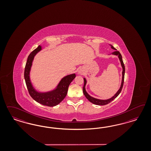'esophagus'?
<instances>
[{"label":"esophagus","instance_id":"esophagus-1","mask_svg":"<svg viewBox=\"0 0 151 151\" xmlns=\"http://www.w3.org/2000/svg\"><path fill=\"white\" fill-rule=\"evenodd\" d=\"M78 73H79V74H81V75H82V73H83L81 70H80V71L78 72Z\"/></svg>","mask_w":151,"mask_h":151}]
</instances>
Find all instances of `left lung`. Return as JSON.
I'll use <instances>...</instances> for the list:
<instances>
[{
	"instance_id": "left-lung-1",
	"label": "left lung",
	"mask_w": 151,
	"mask_h": 151,
	"mask_svg": "<svg viewBox=\"0 0 151 151\" xmlns=\"http://www.w3.org/2000/svg\"><path fill=\"white\" fill-rule=\"evenodd\" d=\"M111 46V48L114 49V50H116L114 47L112 45H110ZM112 54L115 55H118L119 56V59L121 61V64L122 65V67L123 68V71H122V83H121V87L119 89V91L117 92V93L114 95V96H113L112 98H111L110 99H108V100H99V99H95L93 97H92L91 96H90L88 93H87L86 90H85V85L86 84V79L84 78H83V80H84V85H83V94L85 96V97H86L88 100L89 101H90L91 103L93 104H95L97 105H106L108 104H109L110 102H111V101L114 100L115 98H116L117 96H119V94L120 93V92L122 91V87L124 86V73H125V67H124V62H123V60H122V55L120 54V52L118 51H115L114 52H112Z\"/></svg>"
}]
</instances>
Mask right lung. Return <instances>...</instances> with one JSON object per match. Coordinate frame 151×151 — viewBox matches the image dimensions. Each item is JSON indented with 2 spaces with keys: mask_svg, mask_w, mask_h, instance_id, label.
Masks as SVG:
<instances>
[{
  "mask_svg": "<svg viewBox=\"0 0 151 151\" xmlns=\"http://www.w3.org/2000/svg\"><path fill=\"white\" fill-rule=\"evenodd\" d=\"M41 49V46L39 45L29 55L25 67L24 78L27 90L32 99L42 105L52 107L58 105L64 100L67 95L69 85L75 78L76 75L73 73L64 77L60 82L57 88L52 91L46 93H40L36 91L32 87L30 81L29 73L34 58Z\"/></svg>",
  "mask_w": 151,
  "mask_h": 151,
  "instance_id": "obj_1",
  "label": "right lung"
}]
</instances>
